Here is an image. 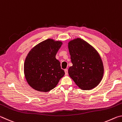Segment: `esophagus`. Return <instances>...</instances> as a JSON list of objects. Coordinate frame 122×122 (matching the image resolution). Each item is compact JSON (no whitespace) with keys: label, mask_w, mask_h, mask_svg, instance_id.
<instances>
[{"label":"esophagus","mask_w":122,"mask_h":122,"mask_svg":"<svg viewBox=\"0 0 122 122\" xmlns=\"http://www.w3.org/2000/svg\"><path fill=\"white\" fill-rule=\"evenodd\" d=\"M65 74L66 75H67L68 74V69H65Z\"/></svg>","instance_id":"34e87169"}]
</instances>
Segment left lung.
Returning a JSON list of instances; mask_svg holds the SVG:
<instances>
[{
    "instance_id": "8db88e82",
    "label": "left lung",
    "mask_w": 122,
    "mask_h": 122,
    "mask_svg": "<svg viewBox=\"0 0 122 122\" xmlns=\"http://www.w3.org/2000/svg\"><path fill=\"white\" fill-rule=\"evenodd\" d=\"M68 49L73 66L68 74L82 90H91L100 83L104 67L100 54L92 45L81 38L68 42Z\"/></svg>"
}]
</instances>
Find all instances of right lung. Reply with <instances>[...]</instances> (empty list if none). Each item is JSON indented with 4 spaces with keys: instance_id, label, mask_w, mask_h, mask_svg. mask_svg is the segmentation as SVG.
<instances>
[{
    "instance_id": "obj_1",
    "label": "right lung",
    "mask_w": 122,
    "mask_h": 122,
    "mask_svg": "<svg viewBox=\"0 0 122 122\" xmlns=\"http://www.w3.org/2000/svg\"><path fill=\"white\" fill-rule=\"evenodd\" d=\"M62 42L48 39L32 48L25 60L26 80L32 88L48 92L54 88L65 75L60 62L55 57Z\"/></svg>"
}]
</instances>
